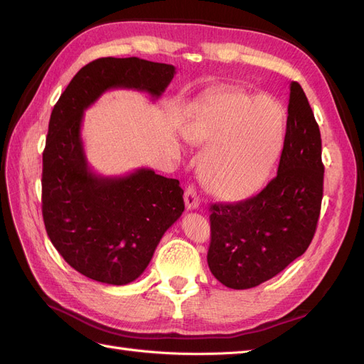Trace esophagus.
Instances as JSON below:
<instances>
[{
	"label": "esophagus",
	"mask_w": 364,
	"mask_h": 364,
	"mask_svg": "<svg viewBox=\"0 0 364 364\" xmlns=\"http://www.w3.org/2000/svg\"><path fill=\"white\" fill-rule=\"evenodd\" d=\"M183 200H185V208L186 209H197V208H199L200 197H199V194H197V191H196L193 185H188V188L185 190Z\"/></svg>",
	"instance_id": "esophagus-1"
}]
</instances>
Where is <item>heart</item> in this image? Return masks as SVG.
<instances>
[{
    "label": "heart",
    "mask_w": 364,
    "mask_h": 364,
    "mask_svg": "<svg viewBox=\"0 0 364 364\" xmlns=\"http://www.w3.org/2000/svg\"><path fill=\"white\" fill-rule=\"evenodd\" d=\"M182 134L191 144H208L200 162L208 191L240 200L267 181L284 144V114L270 98L222 90L196 107Z\"/></svg>",
    "instance_id": "heart-1"
}]
</instances>
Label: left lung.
I'll list each match as a JSON object with an SVG mask.
<instances>
[{
  "label": "left lung",
  "mask_w": 364,
  "mask_h": 364,
  "mask_svg": "<svg viewBox=\"0 0 364 364\" xmlns=\"http://www.w3.org/2000/svg\"><path fill=\"white\" fill-rule=\"evenodd\" d=\"M323 171L321 130L301 85L291 82L278 174L257 196L211 206L208 266L220 282L257 287L302 255L321 214Z\"/></svg>",
  "instance_id": "obj_1"
}]
</instances>
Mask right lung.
<instances>
[{
	"mask_svg": "<svg viewBox=\"0 0 364 364\" xmlns=\"http://www.w3.org/2000/svg\"><path fill=\"white\" fill-rule=\"evenodd\" d=\"M173 65L102 58L77 73L54 106L42 155V215L53 246L73 269L98 282L126 285L149 266L162 235L183 209L178 179L151 168L97 174L87 165L83 112L107 90L159 98Z\"/></svg>",
	"mask_w": 364,
	"mask_h": 364,
	"instance_id": "right-lung-1",
	"label": "right lung"
}]
</instances>
